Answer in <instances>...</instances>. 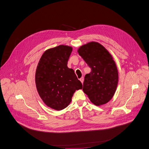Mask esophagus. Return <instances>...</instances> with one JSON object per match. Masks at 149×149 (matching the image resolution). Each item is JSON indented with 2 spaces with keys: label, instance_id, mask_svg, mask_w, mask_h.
I'll return each mask as SVG.
<instances>
[{
  "label": "esophagus",
  "instance_id": "34e87169",
  "mask_svg": "<svg viewBox=\"0 0 149 149\" xmlns=\"http://www.w3.org/2000/svg\"><path fill=\"white\" fill-rule=\"evenodd\" d=\"M79 81L81 82V83L82 84L83 82H84V77H81L80 79H79Z\"/></svg>",
  "mask_w": 149,
  "mask_h": 149
}]
</instances>
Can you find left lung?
<instances>
[{"mask_svg": "<svg viewBox=\"0 0 149 149\" xmlns=\"http://www.w3.org/2000/svg\"><path fill=\"white\" fill-rule=\"evenodd\" d=\"M78 52L91 70L85 76L83 91L96 105L108 102L116 92L118 80L117 68L111 55L95 42L80 47Z\"/></svg>", "mask_w": 149, "mask_h": 149, "instance_id": "obj_1", "label": "left lung"}]
</instances>
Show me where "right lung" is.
I'll return each mask as SVG.
<instances>
[{"mask_svg": "<svg viewBox=\"0 0 149 149\" xmlns=\"http://www.w3.org/2000/svg\"><path fill=\"white\" fill-rule=\"evenodd\" d=\"M71 47L61 45L47 50L42 55L35 73L38 94L52 109L62 110L70 104L76 90L82 85L74 71L67 67Z\"/></svg>", "mask_w": 149, "mask_h": 149, "instance_id": "right-lung-1", "label": "right lung"}]
</instances>
